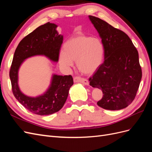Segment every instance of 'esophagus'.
<instances>
[{
    "label": "esophagus",
    "instance_id": "obj_1",
    "mask_svg": "<svg viewBox=\"0 0 152 152\" xmlns=\"http://www.w3.org/2000/svg\"><path fill=\"white\" fill-rule=\"evenodd\" d=\"M73 80H74L75 82H80V83H82L85 85H89V81L87 79H83V78H81L79 77H75Z\"/></svg>",
    "mask_w": 152,
    "mask_h": 152
}]
</instances>
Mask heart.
Masks as SVG:
<instances>
[{
    "instance_id": "heart-1",
    "label": "heart",
    "mask_w": 152,
    "mask_h": 152,
    "mask_svg": "<svg viewBox=\"0 0 152 152\" xmlns=\"http://www.w3.org/2000/svg\"><path fill=\"white\" fill-rule=\"evenodd\" d=\"M104 47L99 39L78 34L64 44V51L59 54V61L65 67H70L76 61L78 70L86 74L94 73L102 65Z\"/></svg>"
}]
</instances>
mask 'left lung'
<instances>
[{
  "label": "left lung",
  "instance_id": "8db88e82",
  "mask_svg": "<svg viewBox=\"0 0 152 152\" xmlns=\"http://www.w3.org/2000/svg\"><path fill=\"white\" fill-rule=\"evenodd\" d=\"M89 18L104 47V62L89 78L90 86L103 92L97 104L105 110L125 108L134 99L141 80L138 52L124 31L98 18Z\"/></svg>",
  "mask_w": 152,
  "mask_h": 152
}]
</instances>
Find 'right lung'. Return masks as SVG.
Here are the masks:
<instances>
[{
  "label": "right lung",
  "mask_w": 152,
  "mask_h": 152,
  "mask_svg": "<svg viewBox=\"0 0 152 152\" xmlns=\"http://www.w3.org/2000/svg\"><path fill=\"white\" fill-rule=\"evenodd\" d=\"M57 25L48 22L37 28L18 44L10 72L12 93L16 99L31 113L48 115L60 110L65 103L69 89L73 84L72 75L54 74L48 90L37 97L26 96L18 86V70L26 59L42 55L58 62L63 37L56 30Z\"/></svg>",
  "instance_id": "obj_1"
}]
</instances>
